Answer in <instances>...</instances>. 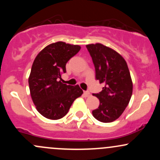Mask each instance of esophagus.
<instances>
[{
    "label": "esophagus",
    "instance_id": "esophagus-1",
    "mask_svg": "<svg viewBox=\"0 0 160 160\" xmlns=\"http://www.w3.org/2000/svg\"><path fill=\"white\" fill-rule=\"evenodd\" d=\"M83 93H84V95H85V96H87H87H89V95H90V92H89V91H84Z\"/></svg>",
    "mask_w": 160,
    "mask_h": 160
}]
</instances>
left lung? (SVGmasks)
<instances>
[{
    "label": "left lung",
    "mask_w": 160,
    "mask_h": 160,
    "mask_svg": "<svg viewBox=\"0 0 160 160\" xmlns=\"http://www.w3.org/2000/svg\"><path fill=\"white\" fill-rule=\"evenodd\" d=\"M92 62L96 79L105 87L99 93V106L92 115L101 122L108 123L118 118L128 105L132 96L133 83L125 60L113 49L102 44L87 45Z\"/></svg>",
    "instance_id": "left-lung-1"
}]
</instances>
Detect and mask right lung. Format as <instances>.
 <instances>
[{
  "instance_id": "add662e5",
  "label": "right lung",
  "mask_w": 160,
  "mask_h": 160,
  "mask_svg": "<svg viewBox=\"0 0 160 160\" xmlns=\"http://www.w3.org/2000/svg\"><path fill=\"white\" fill-rule=\"evenodd\" d=\"M80 50L79 45L58 42L45 47L35 58L29 77V90L37 111L46 118L65 116L73 101L83 94L78 85L61 81L66 64Z\"/></svg>"
}]
</instances>
